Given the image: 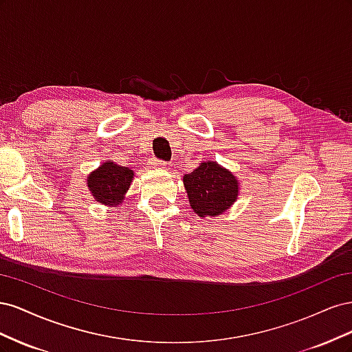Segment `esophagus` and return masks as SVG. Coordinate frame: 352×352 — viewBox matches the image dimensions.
<instances>
[{
	"mask_svg": "<svg viewBox=\"0 0 352 352\" xmlns=\"http://www.w3.org/2000/svg\"><path fill=\"white\" fill-rule=\"evenodd\" d=\"M150 167L151 168H167V163L166 162H162V160H155V158H153L151 162H150Z\"/></svg>",
	"mask_w": 352,
	"mask_h": 352,
	"instance_id": "1",
	"label": "esophagus"
}]
</instances>
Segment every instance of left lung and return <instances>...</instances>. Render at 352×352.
<instances>
[{"label":"left lung","mask_w":352,"mask_h":352,"mask_svg":"<svg viewBox=\"0 0 352 352\" xmlns=\"http://www.w3.org/2000/svg\"><path fill=\"white\" fill-rule=\"evenodd\" d=\"M190 208L199 217H217L229 210L239 195L238 179L216 162H202L184 176Z\"/></svg>","instance_id":"left-lung-1"}]
</instances>
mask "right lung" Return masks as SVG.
<instances>
[{
	"instance_id": "1",
	"label": "right lung",
	"mask_w": 352,
	"mask_h": 352,
	"mask_svg": "<svg viewBox=\"0 0 352 352\" xmlns=\"http://www.w3.org/2000/svg\"><path fill=\"white\" fill-rule=\"evenodd\" d=\"M133 172L129 167L117 166L107 160L88 176V188L95 201L104 206L116 207L123 202L126 190L129 189Z\"/></svg>"
}]
</instances>
